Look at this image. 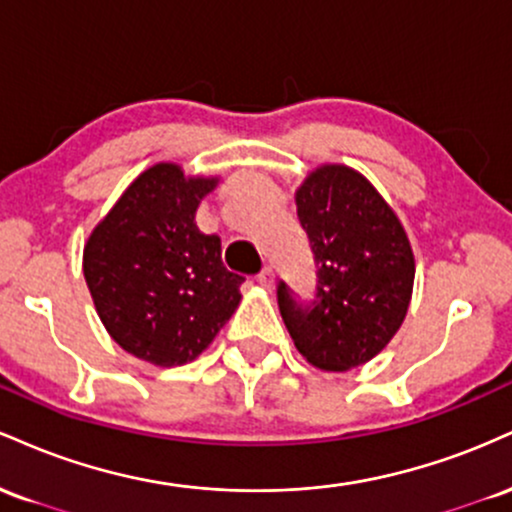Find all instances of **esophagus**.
I'll list each match as a JSON object with an SVG mask.
<instances>
[{
    "instance_id": "34e87169",
    "label": "esophagus",
    "mask_w": 512,
    "mask_h": 512,
    "mask_svg": "<svg viewBox=\"0 0 512 512\" xmlns=\"http://www.w3.org/2000/svg\"><path fill=\"white\" fill-rule=\"evenodd\" d=\"M257 281H260V286H264V289H272L274 286V272L272 267H264L260 274H257Z\"/></svg>"
}]
</instances>
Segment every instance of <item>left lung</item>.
Instances as JSON below:
<instances>
[{
  "instance_id": "8db88e82",
  "label": "left lung",
  "mask_w": 512,
  "mask_h": 512,
  "mask_svg": "<svg viewBox=\"0 0 512 512\" xmlns=\"http://www.w3.org/2000/svg\"><path fill=\"white\" fill-rule=\"evenodd\" d=\"M317 281L303 303L284 281L276 301L293 344L322 370L378 356L407 317L414 252L404 226L370 182L349 166H320L296 190Z\"/></svg>"
}]
</instances>
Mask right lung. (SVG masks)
Wrapping results in <instances>:
<instances>
[{
  "mask_svg": "<svg viewBox=\"0 0 512 512\" xmlns=\"http://www.w3.org/2000/svg\"><path fill=\"white\" fill-rule=\"evenodd\" d=\"M219 178L156 163L93 228L84 276L98 317L127 354L170 368L195 361L236 313L243 276L221 260V238L197 228Z\"/></svg>",
  "mask_w": 512,
  "mask_h": 512,
  "instance_id": "right-lung-1",
  "label": "right lung"
}]
</instances>
